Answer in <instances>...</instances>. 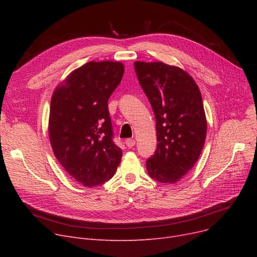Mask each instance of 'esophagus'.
Masks as SVG:
<instances>
[{"instance_id": "esophagus-1", "label": "esophagus", "mask_w": 257, "mask_h": 257, "mask_svg": "<svg viewBox=\"0 0 257 257\" xmlns=\"http://www.w3.org/2000/svg\"><path fill=\"white\" fill-rule=\"evenodd\" d=\"M125 144L128 148H132V147H134V145H136V141H134L133 139H128L125 141Z\"/></svg>"}]
</instances>
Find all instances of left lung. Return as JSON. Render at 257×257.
<instances>
[{
  "label": "left lung",
  "mask_w": 257,
  "mask_h": 257,
  "mask_svg": "<svg viewBox=\"0 0 257 257\" xmlns=\"http://www.w3.org/2000/svg\"><path fill=\"white\" fill-rule=\"evenodd\" d=\"M134 67L156 119L158 145L146 163L148 174L175 183L192 170L204 147L207 121L200 89L178 66L136 61Z\"/></svg>",
  "instance_id": "obj_1"
}]
</instances>
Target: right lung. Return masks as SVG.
<instances>
[{
    "instance_id": "obj_1",
    "label": "right lung",
    "mask_w": 257,
    "mask_h": 257,
    "mask_svg": "<svg viewBox=\"0 0 257 257\" xmlns=\"http://www.w3.org/2000/svg\"><path fill=\"white\" fill-rule=\"evenodd\" d=\"M124 70L118 61H90L73 71L53 92L48 127L53 152L64 170L87 187L109 180L120 163L108 99Z\"/></svg>"
}]
</instances>
